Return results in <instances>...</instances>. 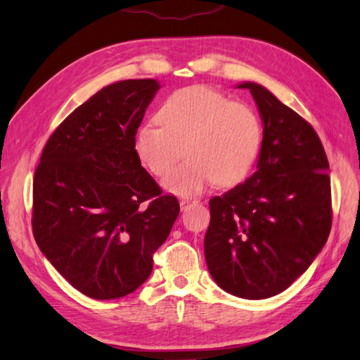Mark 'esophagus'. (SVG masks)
<instances>
[{
	"label": "esophagus",
	"instance_id": "34e87169",
	"mask_svg": "<svg viewBox=\"0 0 360 360\" xmlns=\"http://www.w3.org/2000/svg\"><path fill=\"white\" fill-rule=\"evenodd\" d=\"M199 203V200H188V199H181L180 200V207H181V210H186L188 206H192V205H198Z\"/></svg>",
	"mask_w": 360,
	"mask_h": 360
}]
</instances>
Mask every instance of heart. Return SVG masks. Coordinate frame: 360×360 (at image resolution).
I'll return each instance as SVG.
<instances>
[{"label":"heart","mask_w":360,"mask_h":360,"mask_svg":"<svg viewBox=\"0 0 360 360\" xmlns=\"http://www.w3.org/2000/svg\"><path fill=\"white\" fill-rule=\"evenodd\" d=\"M157 117L160 126H139L134 151L148 172L162 176L183 148L187 161L162 179V187L173 195H199L215 181L224 187L238 184L259 158L263 142L259 115L215 89H180L165 98Z\"/></svg>","instance_id":"obj_1"}]
</instances>
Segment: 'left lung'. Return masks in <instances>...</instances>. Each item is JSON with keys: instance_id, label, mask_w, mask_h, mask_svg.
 I'll list each match as a JSON object with an SVG mask.
<instances>
[{"instance_id": "obj_1", "label": "left lung", "mask_w": 360, "mask_h": 360, "mask_svg": "<svg viewBox=\"0 0 360 360\" xmlns=\"http://www.w3.org/2000/svg\"><path fill=\"white\" fill-rule=\"evenodd\" d=\"M263 122L256 172L209 200L205 259L214 281L244 300L288 289L311 266L331 229L328 160L312 126L257 82Z\"/></svg>"}]
</instances>
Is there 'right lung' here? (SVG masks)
I'll list each match as a JSON object with an SVG mask.
<instances>
[{
  "label": "right lung",
  "instance_id": "add662e5",
  "mask_svg": "<svg viewBox=\"0 0 360 360\" xmlns=\"http://www.w3.org/2000/svg\"><path fill=\"white\" fill-rule=\"evenodd\" d=\"M160 82L124 79L101 89L48 139L33 180L34 240L52 266L93 300L136 290L180 212L134 151Z\"/></svg>",
  "mask_w": 360,
  "mask_h": 360
}]
</instances>
